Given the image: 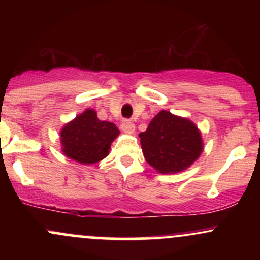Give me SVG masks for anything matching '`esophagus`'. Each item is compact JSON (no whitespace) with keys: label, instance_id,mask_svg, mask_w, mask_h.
Listing matches in <instances>:
<instances>
[{"label":"esophagus","instance_id":"esophagus-1","mask_svg":"<svg viewBox=\"0 0 260 260\" xmlns=\"http://www.w3.org/2000/svg\"><path fill=\"white\" fill-rule=\"evenodd\" d=\"M121 129L123 131L124 133L133 134L134 131H136V126H134V123H133L132 121L124 120L123 122H122V124H121Z\"/></svg>","mask_w":260,"mask_h":260}]
</instances>
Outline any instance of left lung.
<instances>
[{
	"mask_svg": "<svg viewBox=\"0 0 260 260\" xmlns=\"http://www.w3.org/2000/svg\"><path fill=\"white\" fill-rule=\"evenodd\" d=\"M139 138L145 160L160 174L183 171L203 151L202 134L196 124L165 110L139 133Z\"/></svg>",
	"mask_w": 260,
	"mask_h": 260,
	"instance_id": "left-lung-1",
	"label": "left lung"
}]
</instances>
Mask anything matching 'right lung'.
I'll use <instances>...</instances> for the list:
<instances>
[{"instance_id":"right-lung-1","label":"right lung","mask_w":260,"mask_h":260,"mask_svg":"<svg viewBox=\"0 0 260 260\" xmlns=\"http://www.w3.org/2000/svg\"><path fill=\"white\" fill-rule=\"evenodd\" d=\"M118 134L115 124L100 121L96 111L86 109L61 129L62 151L83 165L99 162L109 155L111 143Z\"/></svg>"}]
</instances>
